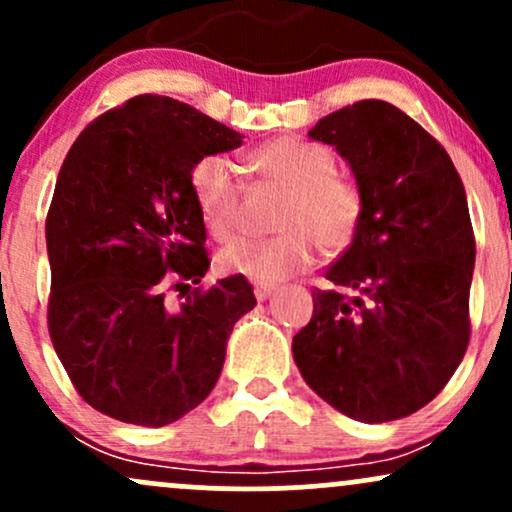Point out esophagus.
<instances>
[{
  "label": "esophagus",
  "mask_w": 512,
  "mask_h": 512,
  "mask_svg": "<svg viewBox=\"0 0 512 512\" xmlns=\"http://www.w3.org/2000/svg\"><path fill=\"white\" fill-rule=\"evenodd\" d=\"M274 293V286H269V284H257L255 286V298L257 301H267L269 296H272Z\"/></svg>",
  "instance_id": "34e87169"
}]
</instances>
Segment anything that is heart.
I'll return each mask as SVG.
<instances>
[{
    "label": "heart",
    "instance_id": "b5f03b06",
    "mask_svg": "<svg viewBox=\"0 0 512 512\" xmlns=\"http://www.w3.org/2000/svg\"><path fill=\"white\" fill-rule=\"evenodd\" d=\"M269 180L289 187L274 238H238L219 252V272L245 276L255 284H276L313 267L317 243L342 250L356 236L361 221V192L337 175L332 151L303 139H276L252 158ZM192 195L204 226L214 238L226 240L240 226V173L226 156H204L192 166Z\"/></svg>",
    "mask_w": 512,
    "mask_h": 512
}]
</instances>
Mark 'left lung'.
<instances>
[{
  "mask_svg": "<svg viewBox=\"0 0 512 512\" xmlns=\"http://www.w3.org/2000/svg\"><path fill=\"white\" fill-rule=\"evenodd\" d=\"M308 137L349 163L361 221L293 361L317 397L363 424L426 407L469 342L472 221L448 151L385 101H358L317 120Z\"/></svg>",
  "mask_w": 512,
  "mask_h": 512,
  "instance_id": "1",
  "label": "left lung"
}]
</instances>
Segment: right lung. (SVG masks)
Returning <instances> with one entry per match:
<instances>
[{"label": "right lung", "mask_w": 512, "mask_h": 512, "mask_svg": "<svg viewBox=\"0 0 512 512\" xmlns=\"http://www.w3.org/2000/svg\"><path fill=\"white\" fill-rule=\"evenodd\" d=\"M243 134L168 96L129 98L76 137L45 223L52 346L93 409L158 428L202 404L233 325L255 308L245 276L190 289L209 269L192 166Z\"/></svg>", "instance_id": "obj_1"}]
</instances>
